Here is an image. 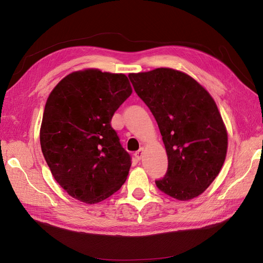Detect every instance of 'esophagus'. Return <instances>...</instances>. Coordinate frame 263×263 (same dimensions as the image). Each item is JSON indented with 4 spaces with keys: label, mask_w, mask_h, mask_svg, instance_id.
<instances>
[{
    "label": "esophagus",
    "mask_w": 263,
    "mask_h": 263,
    "mask_svg": "<svg viewBox=\"0 0 263 263\" xmlns=\"http://www.w3.org/2000/svg\"><path fill=\"white\" fill-rule=\"evenodd\" d=\"M144 148H141L140 150H138L137 151V153L136 154H135V157H136V159H137V160H140V159L142 158V155H144Z\"/></svg>",
    "instance_id": "obj_1"
}]
</instances>
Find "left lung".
<instances>
[{"label":"left lung","mask_w":263,"mask_h":263,"mask_svg":"<svg viewBox=\"0 0 263 263\" xmlns=\"http://www.w3.org/2000/svg\"><path fill=\"white\" fill-rule=\"evenodd\" d=\"M155 116L168 156L159 190L179 201L201 195L218 176L228 137L216 103L192 77L171 68L128 74Z\"/></svg>","instance_id":"8db88e82"}]
</instances>
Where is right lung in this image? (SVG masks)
<instances>
[{"mask_svg":"<svg viewBox=\"0 0 263 263\" xmlns=\"http://www.w3.org/2000/svg\"><path fill=\"white\" fill-rule=\"evenodd\" d=\"M132 92L125 74L85 69L63 78L47 99L43 155L54 180L78 201H104L128 176L130 156L110 119Z\"/></svg>","mask_w":263,"mask_h":263,"instance_id":"add662e5","label":"right lung"}]
</instances>
